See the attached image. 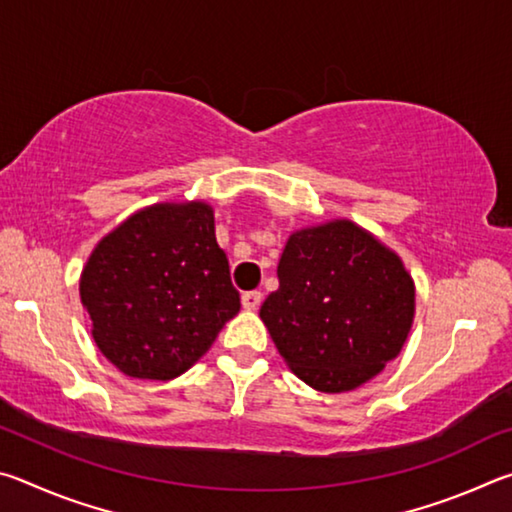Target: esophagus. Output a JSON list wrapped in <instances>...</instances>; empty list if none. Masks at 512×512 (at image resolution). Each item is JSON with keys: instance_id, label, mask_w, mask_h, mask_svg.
Here are the masks:
<instances>
[{"instance_id": "obj_1", "label": "esophagus", "mask_w": 512, "mask_h": 512, "mask_svg": "<svg viewBox=\"0 0 512 512\" xmlns=\"http://www.w3.org/2000/svg\"><path fill=\"white\" fill-rule=\"evenodd\" d=\"M241 305L248 311H255L259 305H262V291H246L241 296Z\"/></svg>"}]
</instances>
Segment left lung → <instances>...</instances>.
<instances>
[{
  "mask_svg": "<svg viewBox=\"0 0 512 512\" xmlns=\"http://www.w3.org/2000/svg\"><path fill=\"white\" fill-rule=\"evenodd\" d=\"M280 289L259 309L277 352L320 393L379 375L411 332L415 287L402 259L348 219L302 228L277 264Z\"/></svg>",
  "mask_w": 512,
  "mask_h": 512,
  "instance_id": "8db88e82",
  "label": "left lung"
}]
</instances>
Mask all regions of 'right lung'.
Here are the masks:
<instances>
[{"mask_svg":"<svg viewBox=\"0 0 512 512\" xmlns=\"http://www.w3.org/2000/svg\"><path fill=\"white\" fill-rule=\"evenodd\" d=\"M79 289L97 348L137 379L183 375L241 307L201 201L128 216L92 250Z\"/></svg>","mask_w":512,"mask_h":512,"instance_id":"obj_1","label":"right lung"}]
</instances>
